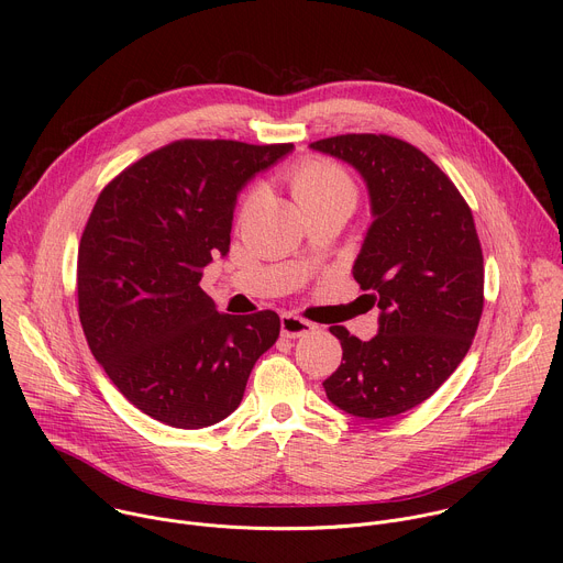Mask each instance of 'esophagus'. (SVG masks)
Returning a JSON list of instances; mask_svg holds the SVG:
<instances>
[{"label":"esophagus","mask_w":563,"mask_h":563,"mask_svg":"<svg viewBox=\"0 0 563 563\" xmlns=\"http://www.w3.org/2000/svg\"><path fill=\"white\" fill-rule=\"evenodd\" d=\"M313 330H316V325L309 323V320L300 318V316H294V313H283L280 316V332L287 339H300V336H307Z\"/></svg>","instance_id":"1"}]
</instances>
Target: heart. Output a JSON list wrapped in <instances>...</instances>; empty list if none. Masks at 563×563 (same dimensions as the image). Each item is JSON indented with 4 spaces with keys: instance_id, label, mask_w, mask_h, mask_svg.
Instances as JSON below:
<instances>
[{
    "instance_id": "1",
    "label": "heart",
    "mask_w": 563,
    "mask_h": 563,
    "mask_svg": "<svg viewBox=\"0 0 563 563\" xmlns=\"http://www.w3.org/2000/svg\"><path fill=\"white\" fill-rule=\"evenodd\" d=\"M291 194L296 202L305 209L320 202L347 200L356 202L354 180L339 165L330 159H305L291 174Z\"/></svg>"
}]
</instances>
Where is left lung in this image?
<instances>
[{
  "label": "left lung",
  "mask_w": 563,
  "mask_h": 563,
  "mask_svg": "<svg viewBox=\"0 0 563 563\" xmlns=\"http://www.w3.org/2000/svg\"><path fill=\"white\" fill-rule=\"evenodd\" d=\"M365 183L372 222L352 274L378 307L372 341L345 328L343 363L323 383L332 404L365 421L404 415L430 398L467 354L484 309V256L472 211L417 146L347 133L309 144Z\"/></svg>",
  "instance_id": "obj_1"
}]
</instances>
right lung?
<instances>
[{
  "label": "right lung",
  "instance_id": "obj_1",
  "mask_svg": "<svg viewBox=\"0 0 563 563\" xmlns=\"http://www.w3.org/2000/svg\"><path fill=\"white\" fill-rule=\"evenodd\" d=\"M294 144L180 140L98 198L77 254L79 323L96 361L146 417L180 430L227 419L276 343V311L220 313L202 269L227 256L240 191Z\"/></svg>",
  "mask_w": 563,
  "mask_h": 563
}]
</instances>
